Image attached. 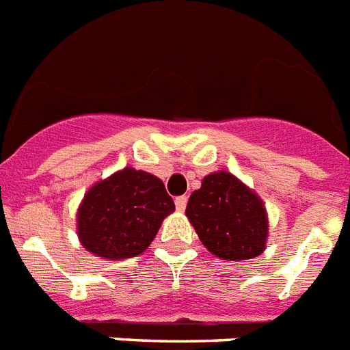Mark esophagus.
<instances>
[{"instance_id":"1","label":"esophagus","mask_w":350,"mask_h":350,"mask_svg":"<svg viewBox=\"0 0 350 350\" xmlns=\"http://www.w3.org/2000/svg\"><path fill=\"white\" fill-rule=\"evenodd\" d=\"M186 206H188V197H177L175 198V208H177V211H184L186 209Z\"/></svg>"}]
</instances>
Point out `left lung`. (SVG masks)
Segmentation results:
<instances>
[{
	"instance_id": "obj_1",
	"label": "left lung",
	"mask_w": 350,
	"mask_h": 350,
	"mask_svg": "<svg viewBox=\"0 0 350 350\" xmlns=\"http://www.w3.org/2000/svg\"><path fill=\"white\" fill-rule=\"evenodd\" d=\"M186 215L206 250L219 258L250 260L265 250L264 202L231 173L206 175L191 193Z\"/></svg>"
}]
</instances>
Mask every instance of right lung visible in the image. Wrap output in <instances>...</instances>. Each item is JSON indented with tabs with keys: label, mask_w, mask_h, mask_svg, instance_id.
Instances as JSON below:
<instances>
[{
	"label": "right lung",
	"mask_w": 350,
	"mask_h": 350,
	"mask_svg": "<svg viewBox=\"0 0 350 350\" xmlns=\"http://www.w3.org/2000/svg\"><path fill=\"white\" fill-rule=\"evenodd\" d=\"M175 204L161 178L124 167L86 191L77 209V234L86 251L108 260L141 254Z\"/></svg>",
	"instance_id": "add662e5"
}]
</instances>
